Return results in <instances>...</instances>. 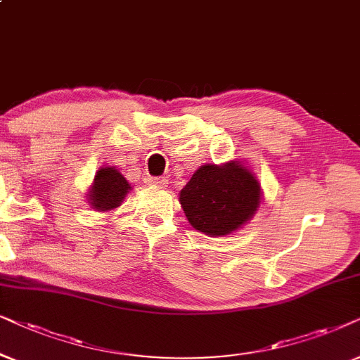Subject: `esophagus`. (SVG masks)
I'll list each match as a JSON object with an SVG mask.
<instances>
[{
	"instance_id": "34e87169",
	"label": "esophagus",
	"mask_w": 360,
	"mask_h": 360,
	"mask_svg": "<svg viewBox=\"0 0 360 360\" xmlns=\"http://www.w3.org/2000/svg\"><path fill=\"white\" fill-rule=\"evenodd\" d=\"M145 183L148 186H156V188H166L167 179H166V177H151V176H148L146 179H145Z\"/></svg>"
}]
</instances>
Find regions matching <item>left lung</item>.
<instances>
[{"label":"left lung","instance_id":"8db88e82","mask_svg":"<svg viewBox=\"0 0 360 360\" xmlns=\"http://www.w3.org/2000/svg\"><path fill=\"white\" fill-rule=\"evenodd\" d=\"M179 202L189 224L209 237H225L252 220L262 202L255 172L243 161L202 165L181 189Z\"/></svg>","mask_w":360,"mask_h":360}]
</instances>
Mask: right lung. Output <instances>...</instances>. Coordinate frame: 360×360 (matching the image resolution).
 I'll return each instance as SVG.
<instances>
[{
	"mask_svg": "<svg viewBox=\"0 0 360 360\" xmlns=\"http://www.w3.org/2000/svg\"><path fill=\"white\" fill-rule=\"evenodd\" d=\"M133 188L115 166H102L85 194L89 205L97 212H112L122 205Z\"/></svg>",
	"mask_w": 360,
	"mask_h": 360,
	"instance_id": "right-lung-1",
	"label": "right lung"
}]
</instances>
